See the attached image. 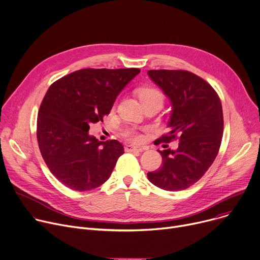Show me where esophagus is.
<instances>
[{
    "mask_svg": "<svg viewBox=\"0 0 260 260\" xmlns=\"http://www.w3.org/2000/svg\"><path fill=\"white\" fill-rule=\"evenodd\" d=\"M124 149H125V151H143L146 148L145 147H140V146H137V145H126L124 147Z\"/></svg>",
    "mask_w": 260,
    "mask_h": 260,
    "instance_id": "obj_1",
    "label": "esophagus"
}]
</instances>
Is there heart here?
Segmentation results:
<instances>
[{
    "mask_svg": "<svg viewBox=\"0 0 260 260\" xmlns=\"http://www.w3.org/2000/svg\"><path fill=\"white\" fill-rule=\"evenodd\" d=\"M137 93H138V96H139L140 101L142 102L143 106L148 105V104H159L160 106H162V104H164V94L161 93L160 90H158L155 87L145 86V87L138 89ZM122 134L128 140L134 141V142H140V141L143 139V136L134 127L124 128Z\"/></svg>",
    "mask_w": 260,
    "mask_h": 260,
    "instance_id": "1",
    "label": "heart"
}]
</instances>
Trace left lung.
Listing matches in <instances>:
<instances>
[{
    "mask_svg": "<svg viewBox=\"0 0 260 260\" xmlns=\"http://www.w3.org/2000/svg\"><path fill=\"white\" fill-rule=\"evenodd\" d=\"M148 75L172 104L170 131L159 143L179 142L176 150H157L161 166L147 177L162 190L182 191L196 183L218 155L224 129L222 104L214 88L187 70H149Z\"/></svg>",
    "mask_w": 260,
    "mask_h": 260,
    "instance_id": "8db88e82",
    "label": "left lung"
}]
</instances>
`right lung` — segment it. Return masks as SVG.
Returning <instances> with one entry per match:
<instances>
[{"mask_svg":"<svg viewBox=\"0 0 260 260\" xmlns=\"http://www.w3.org/2000/svg\"><path fill=\"white\" fill-rule=\"evenodd\" d=\"M139 68H85L54 82L38 112L37 141L53 175L75 191H90L110 177L124 153L117 140L101 142L88 131L110 114Z\"/></svg>","mask_w":260,"mask_h":260,"instance_id":"add662e5","label":"right lung"}]
</instances>
